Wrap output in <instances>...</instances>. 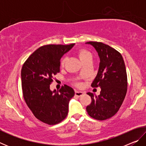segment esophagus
Wrapping results in <instances>:
<instances>
[{
    "label": "esophagus",
    "mask_w": 146,
    "mask_h": 146,
    "mask_svg": "<svg viewBox=\"0 0 146 146\" xmlns=\"http://www.w3.org/2000/svg\"><path fill=\"white\" fill-rule=\"evenodd\" d=\"M83 95H84V93L82 92V91H75V96H76V97H81V96H82Z\"/></svg>",
    "instance_id": "obj_1"
}]
</instances>
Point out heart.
Segmentation results:
<instances>
[{"instance_id": "b5f03b06", "label": "heart", "mask_w": 146, "mask_h": 146, "mask_svg": "<svg viewBox=\"0 0 146 146\" xmlns=\"http://www.w3.org/2000/svg\"><path fill=\"white\" fill-rule=\"evenodd\" d=\"M76 53H77V55L78 56V58H80V60H81L82 62H83L84 61L88 58H91V53L87 50L86 49L84 48H80L78 49L77 51H76ZM66 60H67V58L66 57H63L61 59L60 61V66L61 67H64V65L66 62ZM76 86H80V84L79 83H76Z\"/></svg>"}]
</instances>
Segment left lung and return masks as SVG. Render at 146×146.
<instances>
[{
    "label": "left lung",
    "instance_id": "obj_1",
    "mask_svg": "<svg viewBox=\"0 0 146 146\" xmlns=\"http://www.w3.org/2000/svg\"><path fill=\"white\" fill-rule=\"evenodd\" d=\"M93 46L100 58L99 68L91 87L101 88L97 97L88 93L91 103L86 107L88 115L98 120L112 117L119 110L127 93V78L125 66L121 54L102 42H88Z\"/></svg>",
    "mask_w": 146,
    "mask_h": 146
}]
</instances>
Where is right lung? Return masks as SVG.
<instances>
[{"label":"right lung","instance_id":"obj_1","mask_svg":"<svg viewBox=\"0 0 146 146\" xmlns=\"http://www.w3.org/2000/svg\"><path fill=\"white\" fill-rule=\"evenodd\" d=\"M74 45L41 46L29 56L22 68L24 100L35 117L49 125L60 123L67 117L69 102L75 95L73 89L67 85L58 91L49 88L53 76L60 72L61 57Z\"/></svg>","mask_w":146,"mask_h":146}]
</instances>
